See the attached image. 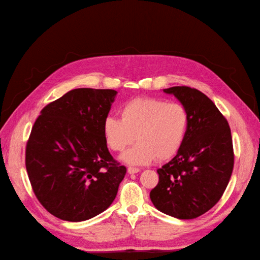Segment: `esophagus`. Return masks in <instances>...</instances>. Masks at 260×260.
<instances>
[{
	"label": "esophagus",
	"mask_w": 260,
	"mask_h": 260,
	"mask_svg": "<svg viewBox=\"0 0 260 260\" xmlns=\"http://www.w3.org/2000/svg\"><path fill=\"white\" fill-rule=\"evenodd\" d=\"M127 172H128L129 174H135L137 172H140V169L139 168H132V167H129L128 169H127Z\"/></svg>",
	"instance_id": "1"
}]
</instances>
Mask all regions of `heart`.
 <instances>
[{
    "mask_svg": "<svg viewBox=\"0 0 260 260\" xmlns=\"http://www.w3.org/2000/svg\"><path fill=\"white\" fill-rule=\"evenodd\" d=\"M120 119L108 116L103 121V136L109 150L121 152L134 139L135 144L121 155L129 165L164 161L180 151L189 128V115L179 103L155 98H136L119 109Z\"/></svg>",
    "mask_w": 260,
    "mask_h": 260,
    "instance_id": "b5f03b06",
    "label": "heart"
}]
</instances>
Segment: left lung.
<instances>
[{
  "instance_id": "left-lung-1",
  "label": "left lung",
  "mask_w": 260,
  "mask_h": 260,
  "mask_svg": "<svg viewBox=\"0 0 260 260\" xmlns=\"http://www.w3.org/2000/svg\"><path fill=\"white\" fill-rule=\"evenodd\" d=\"M189 115V128L176 155L157 170L150 193L158 211L176 219H194L209 211L227 187L234 169V148L227 119L211 99L185 86L163 89Z\"/></svg>"
}]
</instances>
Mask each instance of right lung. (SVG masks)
I'll return each instance as SVG.
<instances>
[{"instance_id": "right-lung-1", "label": "right lung", "mask_w": 260, "mask_h": 260, "mask_svg": "<svg viewBox=\"0 0 260 260\" xmlns=\"http://www.w3.org/2000/svg\"><path fill=\"white\" fill-rule=\"evenodd\" d=\"M116 93L70 90L47 105L32 127L25 168L33 192L49 212L64 221H85L104 212L126 174L103 136V121Z\"/></svg>"}]
</instances>
